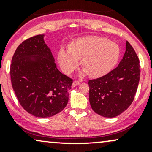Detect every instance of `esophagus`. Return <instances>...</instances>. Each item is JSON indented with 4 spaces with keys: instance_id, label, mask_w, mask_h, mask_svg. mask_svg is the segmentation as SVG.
Returning a JSON list of instances; mask_svg holds the SVG:
<instances>
[{
    "instance_id": "obj_1",
    "label": "esophagus",
    "mask_w": 152,
    "mask_h": 152,
    "mask_svg": "<svg viewBox=\"0 0 152 152\" xmlns=\"http://www.w3.org/2000/svg\"><path fill=\"white\" fill-rule=\"evenodd\" d=\"M80 84V82L78 81H74V82H73V84H72V86H73V87H75V86H78V85Z\"/></svg>"
}]
</instances>
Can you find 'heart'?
<instances>
[{"label":"heart","instance_id":"b5f03b06","mask_svg":"<svg viewBox=\"0 0 152 152\" xmlns=\"http://www.w3.org/2000/svg\"><path fill=\"white\" fill-rule=\"evenodd\" d=\"M119 46L106 38L88 36L74 40L69 48L61 47L58 52V62L65 74H69L81 60L82 74L97 78L108 74L117 64Z\"/></svg>","mask_w":152,"mask_h":152}]
</instances>
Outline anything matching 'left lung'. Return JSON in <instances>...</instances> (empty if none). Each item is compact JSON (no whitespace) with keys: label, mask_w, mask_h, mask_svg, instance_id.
Segmentation results:
<instances>
[{"label":"left lung","mask_w":152,"mask_h":152,"mask_svg":"<svg viewBox=\"0 0 152 152\" xmlns=\"http://www.w3.org/2000/svg\"><path fill=\"white\" fill-rule=\"evenodd\" d=\"M140 78L139 60L128 41L123 58L116 69L96 79L89 80V102L96 114L116 117L133 102Z\"/></svg>","instance_id":"1"}]
</instances>
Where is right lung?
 <instances>
[{"instance_id": "add662e5", "label": "right lung", "mask_w": 152, "mask_h": 152, "mask_svg": "<svg viewBox=\"0 0 152 152\" xmlns=\"http://www.w3.org/2000/svg\"><path fill=\"white\" fill-rule=\"evenodd\" d=\"M44 35L19 45L10 65L12 86L22 107L40 118L53 116L66 107L73 80L57 69Z\"/></svg>"}]
</instances>
